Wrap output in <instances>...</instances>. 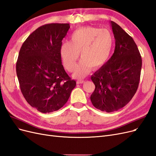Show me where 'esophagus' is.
<instances>
[{
	"instance_id": "esophagus-1",
	"label": "esophagus",
	"mask_w": 156,
	"mask_h": 156,
	"mask_svg": "<svg viewBox=\"0 0 156 156\" xmlns=\"http://www.w3.org/2000/svg\"><path fill=\"white\" fill-rule=\"evenodd\" d=\"M84 81H77V84H82V83H84Z\"/></svg>"
}]
</instances>
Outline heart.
<instances>
[{
    "label": "heart",
    "instance_id": "obj_1",
    "mask_svg": "<svg viewBox=\"0 0 156 156\" xmlns=\"http://www.w3.org/2000/svg\"><path fill=\"white\" fill-rule=\"evenodd\" d=\"M70 41L62 43L60 55L64 68L72 72L75 68L80 52V61L74 72V77L81 79L88 73L90 69H97L109 58L114 45V37L107 29L85 27L75 30Z\"/></svg>",
    "mask_w": 156,
    "mask_h": 156
}]
</instances>
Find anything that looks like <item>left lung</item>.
I'll return each mask as SVG.
<instances>
[{
	"label": "left lung",
	"mask_w": 156,
	"mask_h": 156,
	"mask_svg": "<svg viewBox=\"0 0 156 156\" xmlns=\"http://www.w3.org/2000/svg\"><path fill=\"white\" fill-rule=\"evenodd\" d=\"M115 39V52L107 63L91 76L95 90L90 100L98 109L107 112L124 107L139 87L142 58L133 39L111 21Z\"/></svg>",
	"instance_id": "8db88e82"
}]
</instances>
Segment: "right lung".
Returning a JSON list of instances; mask_svg holds the SVG:
<instances>
[{"instance_id":"add662e5","label":"right lung","mask_w":156,"mask_h":156,"mask_svg":"<svg viewBox=\"0 0 156 156\" xmlns=\"http://www.w3.org/2000/svg\"><path fill=\"white\" fill-rule=\"evenodd\" d=\"M68 23L39 27L23 44L16 72L23 96L30 106L43 113L56 111L68 100L76 81L65 72L60 55Z\"/></svg>"}]
</instances>
